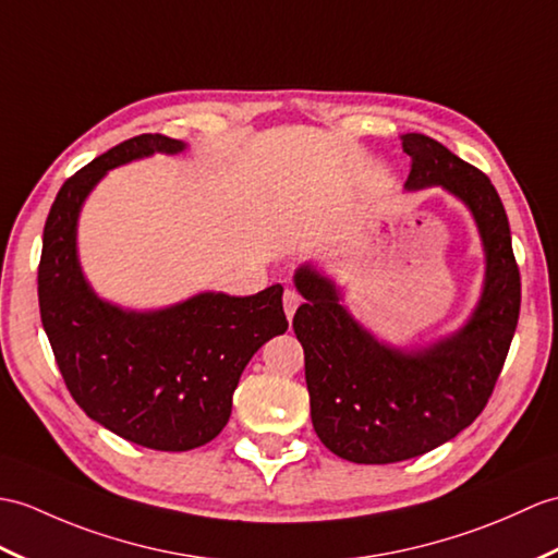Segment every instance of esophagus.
I'll return each instance as SVG.
<instances>
[{"instance_id": "esophagus-1", "label": "esophagus", "mask_w": 558, "mask_h": 558, "mask_svg": "<svg viewBox=\"0 0 558 558\" xmlns=\"http://www.w3.org/2000/svg\"><path fill=\"white\" fill-rule=\"evenodd\" d=\"M296 306H300V294H296L294 290H284L282 292V308H284V316H288L292 320Z\"/></svg>"}]
</instances>
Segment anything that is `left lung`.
I'll return each mask as SVG.
<instances>
[{
    "label": "left lung",
    "instance_id": "1",
    "mask_svg": "<svg viewBox=\"0 0 558 558\" xmlns=\"http://www.w3.org/2000/svg\"><path fill=\"white\" fill-rule=\"evenodd\" d=\"M401 145L411 157L409 190L442 185L469 204L483 235L487 278L463 330L407 354L361 330L330 280L311 266L296 270L306 302L292 328L304 347L311 423L332 454L354 463L421 457L469 427L495 390L521 314V274L495 185L433 137L411 133Z\"/></svg>",
    "mask_w": 558,
    "mask_h": 558
}]
</instances>
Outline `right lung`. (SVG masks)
<instances>
[{
    "label": "right lung",
    "instance_id": "1",
    "mask_svg": "<svg viewBox=\"0 0 558 558\" xmlns=\"http://www.w3.org/2000/svg\"><path fill=\"white\" fill-rule=\"evenodd\" d=\"M183 147L159 133L137 135L73 173L49 209L37 266L40 318L75 404L128 442L159 451L211 442L244 366L288 330L280 284L252 296L206 292L154 314L121 311L87 288L75 256L87 192L113 166Z\"/></svg>",
    "mask_w": 558,
    "mask_h": 558
}]
</instances>
